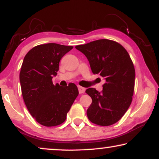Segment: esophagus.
<instances>
[{
    "mask_svg": "<svg viewBox=\"0 0 159 159\" xmlns=\"http://www.w3.org/2000/svg\"><path fill=\"white\" fill-rule=\"evenodd\" d=\"M78 91H79V93L83 94L85 92L84 87H81V86H78Z\"/></svg>",
    "mask_w": 159,
    "mask_h": 159,
    "instance_id": "esophagus-1",
    "label": "esophagus"
}]
</instances>
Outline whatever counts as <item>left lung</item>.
Returning a JSON list of instances; mask_svg holds the SVG:
<instances>
[{"mask_svg":"<svg viewBox=\"0 0 159 159\" xmlns=\"http://www.w3.org/2000/svg\"><path fill=\"white\" fill-rule=\"evenodd\" d=\"M75 48L88 59L93 74L105 78L103 90H86L92 98L87 111L93 123L107 126L123 117L130 106L134 90L135 70L125 48L110 39H98Z\"/></svg>","mask_w":159,"mask_h":159,"instance_id":"left-lung-1","label":"left lung"}]
</instances>
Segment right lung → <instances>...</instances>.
Listing matches in <instances>:
<instances>
[{
  "label": "right lung",
  "instance_id": "1",
  "mask_svg": "<svg viewBox=\"0 0 159 159\" xmlns=\"http://www.w3.org/2000/svg\"><path fill=\"white\" fill-rule=\"evenodd\" d=\"M72 48L57 43L39 45L24 58L19 75L23 99L33 117L44 126L63 123L78 95L73 83L63 87L52 82L61 59Z\"/></svg>",
  "mask_w": 159,
  "mask_h": 159
}]
</instances>
